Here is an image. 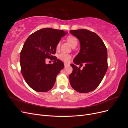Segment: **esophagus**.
I'll list each match as a JSON object with an SVG mask.
<instances>
[{
  "label": "esophagus",
  "mask_w": 128,
  "mask_h": 128,
  "mask_svg": "<svg viewBox=\"0 0 128 128\" xmlns=\"http://www.w3.org/2000/svg\"><path fill=\"white\" fill-rule=\"evenodd\" d=\"M64 67H66L68 66H69V64H67V63H66V62H64Z\"/></svg>",
  "instance_id": "34e87169"
}]
</instances>
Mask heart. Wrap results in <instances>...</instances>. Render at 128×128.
I'll return each mask as SVG.
<instances>
[{"label": "heart", "mask_w": 128, "mask_h": 128, "mask_svg": "<svg viewBox=\"0 0 128 128\" xmlns=\"http://www.w3.org/2000/svg\"><path fill=\"white\" fill-rule=\"evenodd\" d=\"M67 40L72 48L74 47V46L76 47L77 45V43H78V40H77V38L74 36H68L67 37ZM59 48H60V43H58L56 45V49H59ZM70 58H71L70 55L68 54H66V53H62L60 54L59 56V59L64 62L68 61L70 59Z\"/></svg>", "instance_id": "1"}]
</instances>
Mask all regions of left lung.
<instances>
[{
    "instance_id": "8db88e82",
    "label": "left lung",
    "mask_w": 128,
    "mask_h": 128,
    "mask_svg": "<svg viewBox=\"0 0 128 128\" xmlns=\"http://www.w3.org/2000/svg\"><path fill=\"white\" fill-rule=\"evenodd\" d=\"M70 33L79 40L80 50L73 60L75 64H71L69 81L76 91L90 92L98 86L107 72V48L97 34L88 30H72ZM82 64L85 66L80 70L76 65Z\"/></svg>"
}]
</instances>
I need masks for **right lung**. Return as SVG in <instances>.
Listing matches in <instances>:
<instances>
[{
  "mask_svg": "<svg viewBox=\"0 0 128 128\" xmlns=\"http://www.w3.org/2000/svg\"><path fill=\"white\" fill-rule=\"evenodd\" d=\"M66 34L64 30L43 28L30 34L26 40L20 53L21 73L34 90L47 92L53 87L64 64L56 56L52 64H46L45 59L53 57L57 44Z\"/></svg>",
  "mask_w": 128,
  "mask_h": 128,
  "instance_id": "add662e5",
  "label": "right lung"
}]
</instances>
